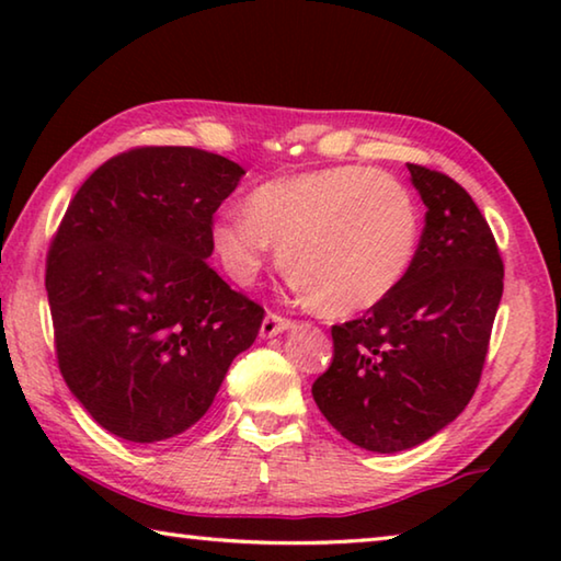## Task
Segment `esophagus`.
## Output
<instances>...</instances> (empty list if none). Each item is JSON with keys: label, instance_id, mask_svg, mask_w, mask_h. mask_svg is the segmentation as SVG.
<instances>
[{"label": "esophagus", "instance_id": "1", "mask_svg": "<svg viewBox=\"0 0 561 561\" xmlns=\"http://www.w3.org/2000/svg\"><path fill=\"white\" fill-rule=\"evenodd\" d=\"M289 327H291V319L282 317V314H274V311H270V314L264 317V321H262L260 334H262L264 339H270V336L282 334V331H287Z\"/></svg>", "mask_w": 561, "mask_h": 561}]
</instances>
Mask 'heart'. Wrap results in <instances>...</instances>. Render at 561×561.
<instances>
[{"label": "heart", "mask_w": 561, "mask_h": 561, "mask_svg": "<svg viewBox=\"0 0 561 561\" xmlns=\"http://www.w3.org/2000/svg\"><path fill=\"white\" fill-rule=\"evenodd\" d=\"M247 213H220L210 242L237 284H252L282 244L299 291L329 317L381 304L411 270L421 213L411 190L368 165L272 178L247 195Z\"/></svg>", "instance_id": "1"}]
</instances>
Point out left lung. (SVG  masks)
Returning <instances> with one entry per match:
<instances>
[{
  "label": "left lung",
  "instance_id": "8db88e82",
  "mask_svg": "<svg viewBox=\"0 0 561 561\" xmlns=\"http://www.w3.org/2000/svg\"><path fill=\"white\" fill-rule=\"evenodd\" d=\"M425 227L405 279L360 319L331 327L334 358L311 396L358 448L398 453L470 403L502 299V257L465 187L408 163Z\"/></svg>",
  "mask_w": 561,
  "mask_h": 561
}]
</instances>
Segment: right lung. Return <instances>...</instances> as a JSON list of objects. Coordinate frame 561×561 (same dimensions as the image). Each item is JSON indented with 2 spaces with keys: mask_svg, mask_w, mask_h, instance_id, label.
I'll return each instance as SVG.
<instances>
[{
  "mask_svg": "<svg viewBox=\"0 0 561 561\" xmlns=\"http://www.w3.org/2000/svg\"><path fill=\"white\" fill-rule=\"evenodd\" d=\"M244 170L217 153L146 146L79 187L46 254L59 371L93 421L160 443L213 405L264 309L207 257L217 207Z\"/></svg>",
  "mask_w": 561,
  "mask_h": 561,
  "instance_id": "right-lung-1",
  "label": "right lung"
}]
</instances>
